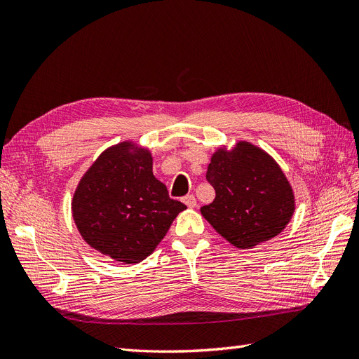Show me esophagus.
<instances>
[{"instance_id": "esophagus-1", "label": "esophagus", "mask_w": 359, "mask_h": 359, "mask_svg": "<svg viewBox=\"0 0 359 359\" xmlns=\"http://www.w3.org/2000/svg\"><path fill=\"white\" fill-rule=\"evenodd\" d=\"M182 202L186 203L189 208H194V206H196V199H194L193 194H187V196H184Z\"/></svg>"}]
</instances>
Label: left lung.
<instances>
[{"label":"left lung","instance_id":"1","mask_svg":"<svg viewBox=\"0 0 359 359\" xmlns=\"http://www.w3.org/2000/svg\"><path fill=\"white\" fill-rule=\"evenodd\" d=\"M206 180L215 199L202 206L201 214L240 250L273 240L295 212V193L285 172L265 149L247 140L217 148Z\"/></svg>","mask_w":359,"mask_h":359}]
</instances>
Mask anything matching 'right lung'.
I'll list each match as a JSON object with an SVG mask.
<instances>
[{"label":"right lung","mask_w":359,"mask_h":359,"mask_svg":"<svg viewBox=\"0 0 359 359\" xmlns=\"http://www.w3.org/2000/svg\"><path fill=\"white\" fill-rule=\"evenodd\" d=\"M186 208L154 177L151 151L133 140L106 148L86 169L72 199L82 240L127 265L153 253Z\"/></svg>","instance_id":"1"}]
</instances>
